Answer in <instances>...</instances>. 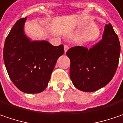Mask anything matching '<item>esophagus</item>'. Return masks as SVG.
Returning <instances> with one entry per match:
<instances>
[{
  "label": "esophagus",
  "mask_w": 123,
  "mask_h": 123,
  "mask_svg": "<svg viewBox=\"0 0 123 123\" xmlns=\"http://www.w3.org/2000/svg\"><path fill=\"white\" fill-rule=\"evenodd\" d=\"M64 52H65V53H66V52H67V50H68L69 47H68V45H64Z\"/></svg>",
  "instance_id": "34e87169"
}]
</instances>
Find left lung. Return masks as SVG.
I'll use <instances>...</instances> for the list:
<instances>
[{
  "label": "left lung",
  "mask_w": 123,
  "mask_h": 123,
  "mask_svg": "<svg viewBox=\"0 0 123 123\" xmlns=\"http://www.w3.org/2000/svg\"><path fill=\"white\" fill-rule=\"evenodd\" d=\"M120 45L111 23L105 27L102 39L91 48H71L70 77L77 89L93 92L106 86L114 76L120 57Z\"/></svg>",
  "instance_id": "1"
}]
</instances>
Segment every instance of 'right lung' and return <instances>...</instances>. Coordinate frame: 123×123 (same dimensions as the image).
Masks as SVG:
<instances>
[{
	"label": "right lung",
	"instance_id": "right-lung-1",
	"mask_svg": "<svg viewBox=\"0 0 123 123\" xmlns=\"http://www.w3.org/2000/svg\"><path fill=\"white\" fill-rule=\"evenodd\" d=\"M26 18L18 20L7 37L3 59L16 86L26 93L44 91L57 59L64 54V46H54L47 41H32L24 34Z\"/></svg>",
	"mask_w": 123,
	"mask_h": 123
}]
</instances>
